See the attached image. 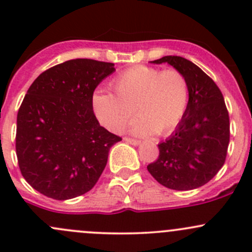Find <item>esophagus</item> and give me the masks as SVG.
<instances>
[{
  "label": "esophagus",
  "instance_id": "obj_1",
  "mask_svg": "<svg viewBox=\"0 0 252 252\" xmlns=\"http://www.w3.org/2000/svg\"><path fill=\"white\" fill-rule=\"evenodd\" d=\"M124 141L128 142V144H131L134 145V146H136V145L140 144V141L136 140V139H131V138H124Z\"/></svg>",
  "mask_w": 252,
  "mask_h": 252
}]
</instances>
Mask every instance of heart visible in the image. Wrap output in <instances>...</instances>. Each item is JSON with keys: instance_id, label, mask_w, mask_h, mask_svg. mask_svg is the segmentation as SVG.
<instances>
[{"instance_id": "heart-1", "label": "heart", "mask_w": 252, "mask_h": 252, "mask_svg": "<svg viewBox=\"0 0 252 252\" xmlns=\"http://www.w3.org/2000/svg\"><path fill=\"white\" fill-rule=\"evenodd\" d=\"M113 94L96 91L94 111L98 121L112 131H121L131 117L136 119L131 130L136 134L166 135L180 123L189 102L188 80L177 69H159L135 65L112 80Z\"/></svg>"}]
</instances>
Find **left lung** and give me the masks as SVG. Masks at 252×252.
I'll list each match as a JSON object with an SVG mask.
<instances>
[{"instance_id": "obj_1", "label": "left lung", "mask_w": 252, "mask_h": 252, "mask_svg": "<svg viewBox=\"0 0 252 252\" xmlns=\"http://www.w3.org/2000/svg\"><path fill=\"white\" fill-rule=\"evenodd\" d=\"M152 63H168L187 78L189 102L174 133L158 144V158L147 171L168 189H196L210 182L225 162L230 123L224 98L215 81L185 58L164 56Z\"/></svg>"}]
</instances>
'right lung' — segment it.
<instances>
[{"label": "right lung", "mask_w": 252, "mask_h": 252, "mask_svg": "<svg viewBox=\"0 0 252 252\" xmlns=\"http://www.w3.org/2000/svg\"><path fill=\"white\" fill-rule=\"evenodd\" d=\"M113 72V63L77 58L30 85L18 111L16 152L24 179L45 196L68 200L90 191L122 140L93 110L96 86Z\"/></svg>", "instance_id": "obj_1"}]
</instances>
